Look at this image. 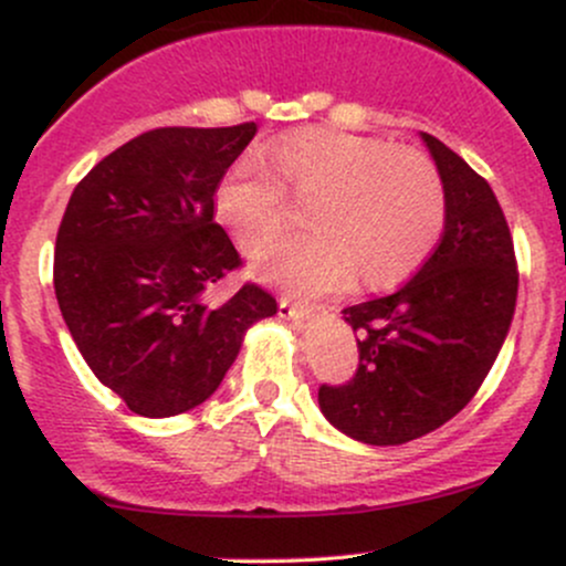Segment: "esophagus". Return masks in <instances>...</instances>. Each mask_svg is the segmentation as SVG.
Masks as SVG:
<instances>
[{"mask_svg": "<svg viewBox=\"0 0 566 566\" xmlns=\"http://www.w3.org/2000/svg\"><path fill=\"white\" fill-rule=\"evenodd\" d=\"M324 305H308V303H292L290 297H279V316L282 319H308V316L322 314Z\"/></svg>", "mask_w": 566, "mask_h": 566, "instance_id": "1", "label": "esophagus"}]
</instances>
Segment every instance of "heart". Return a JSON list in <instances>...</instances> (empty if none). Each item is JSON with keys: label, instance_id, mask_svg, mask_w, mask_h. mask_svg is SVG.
<instances>
[{"label": "heart", "instance_id": "heart-1", "mask_svg": "<svg viewBox=\"0 0 566 566\" xmlns=\"http://www.w3.org/2000/svg\"><path fill=\"white\" fill-rule=\"evenodd\" d=\"M282 182L311 197L305 223L314 229L265 247L252 271L295 295L340 287L356 269L365 284H391L426 261L444 226V188L423 154L308 129L274 140L265 157L247 151L220 178L216 212L244 252L279 231Z\"/></svg>", "mask_w": 566, "mask_h": 566}]
</instances>
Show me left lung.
I'll list each match as a JSON object with an SVG mask.
<instances>
[{
  "label": "left lung",
  "mask_w": 566,
  "mask_h": 566,
  "mask_svg": "<svg viewBox=\"0 0 566 566\" xmlns=\"http://www.w3.org/2000/svg\"><path fill=\"white\" fill-rule=\"evenodd\" d=\"M420 140L444 188V233L405 287L343 308L359 369L319 388L329 426L375 447L426 437L469 405L516 311L511 231L490 184L433 135Z\"/></svg>",
  "instance_id": "left-lung-1"
}]
</instances>
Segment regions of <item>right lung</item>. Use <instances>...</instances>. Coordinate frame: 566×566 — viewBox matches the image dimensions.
I'll return each instance as SVG.
<instances>
[{
  "instance_id": "obj_1",
  "label": "right lung",
  "mask_w": 566,
  "mask_h": 566,
  "mask_svg": "<svg viewBox=\"0 0 566 566\" xmlns=\"http://www.w3.org/2000/svg\"><path fill=\"white\" fill-rule=\"evenodd\" d=\"M258 125L161 127L108 154L71 193L55 239V297L95 378L140 418H172L218 391L247 329L276 314L244 284L205 295L239 269L216 223V188Z\"/></svg>"
}]
</instances>
